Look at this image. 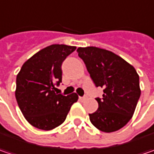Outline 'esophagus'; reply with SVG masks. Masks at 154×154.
Returning <instances> with one entry per match:
<instances>
[{
    "label": "esophagus",
    "mask_w": 154,
    "mask_h": 154,
    "mask_svg": "<svg viewBox=\"0 0 154 154\" xmlns=\"http://www.w3.org/2000/svg\"><path fill=\"white\" fill-rule=\"evenodd\" d=\"M86 96H84V97H80V100H85V99H86Z\"/></svg>",
    "instance_id": "esophagus-1"
}]
</instances>
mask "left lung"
<instances>
[{"mask_svg": "<svg viewBox=\"0 0 154 154\" xmlns=\"http://www.w3.org/2000/svg\"><path fill=\"white\" fill-rule=\"evenodd\" d=\"M95 86L103 87V98H97L98 109L89 114L98 129L110 133L132 118L140 96L139 75L132 65L111 51L97 47L78 48Z\"/></svg>", "mask_w": 154, "mask_h": 154, "instance_id": "1", "label": "left lung"}]
</instances>
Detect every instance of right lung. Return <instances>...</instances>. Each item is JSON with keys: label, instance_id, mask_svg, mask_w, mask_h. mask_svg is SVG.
<instances>
[{"label": "right lung", "instance_id": "1", "mask_svg": "<svg viewBox=\"0 0 154 154\" xmlns=\"http://www.w3.org/2000/svg\"><path fill=\"white\" fill-rule=\"evenodd\" d=\"M75 46L52 45L25 62L16 78L15 97L26 121L33 127L51 130L65 121L78 95L55 92L62 82V64Z\"/></svg>", "mask_w": 154, "mask_h": 154}]
</instances>
